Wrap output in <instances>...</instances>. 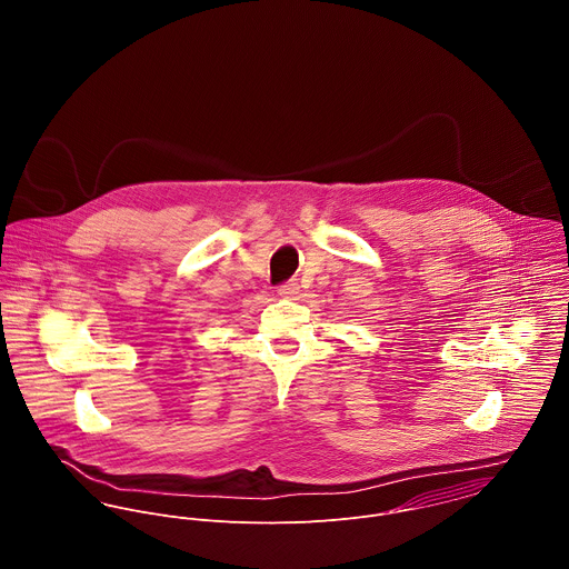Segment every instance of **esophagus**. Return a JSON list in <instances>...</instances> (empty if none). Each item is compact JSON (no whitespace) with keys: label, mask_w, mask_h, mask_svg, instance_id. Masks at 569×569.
Returning a JSON list of instances; mask_svg holds the SVG:
<instances>
[{"label":"esophagus","mask_w":569,"mask_h":569,"mask_svg":"<svg viewBox=\"0 0 569 569\" xmlns=\"http://www.w3.org/2000/svg\"><path fill=\"white\" fill-rule=\"evenodd\" d=\"M298 293H300V284L296 280H289L282 287H278V296L284 300H293Z\"/></svg>","instance_id":"esophagus-1"}]
</instances>
